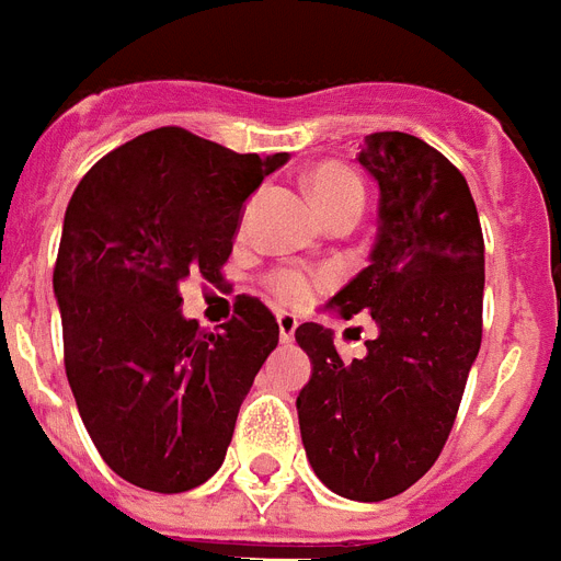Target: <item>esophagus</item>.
<instances>
[{
	"label": "esophagus",
	"instance_id": "1",
	"mask_svg": "<svg viewBox=\"0 0 561 561\" xmlns=\"http://www.w3.org/2000/svg\"><path fill=\"white\" fill-rule=\"evenodd\" d=\"M276 322H279V340H282V343H294L296 325H299V320H296L294 313L279 311V313H276Z\"/></svg>",
	"mask_w": 561,
	"mask_h": 561
}]
</instances>
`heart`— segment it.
I'll use <instances>...</instances> for the list:
<instances>
[{"instance_id":"heart-1","label":"heart","mask_w":561,"mask_h":561,"mask_svg":"<svg viewBox=\"0 0 561 561\" xmlns=\"http://www.w3.org/2000/svg\"><path fill=\"white\" fill-rule=\"evenodd\" d=\"M308 190H311V198L322 218H331L340 209L363 207V184H359V178L345 163H320L308 175ZM267 285H271V290L279 296L282 302L302 305L311 299L320 279H313V276L296 271V267H279V271L271 273Z\"/></svg>"}]
</instances>
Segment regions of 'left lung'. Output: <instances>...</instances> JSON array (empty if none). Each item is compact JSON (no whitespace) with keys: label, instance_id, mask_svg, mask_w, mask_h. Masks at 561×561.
I'll return each instance as SVG.
<instances>
[{"label":"left lung","instance_id":"left-lung-1","mask_svg":"<svg viewBox=\"0 0 561 561\" xmlns=\"http://www.w3.org/2000/svg\"><path fill=\"white\" fill-rule=\"evenodd\" d=\"M380 186L368 267L328 302L377 336L343 363L331 328L302 322L311 380L296 398L313 472L352 502L403 493L438 461L481 348L484 236L467 178L407 131H375L357 154Z\"/></svg>","mask_w":561,"mask_h":561}]
</instances>
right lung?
<instances>
[{
  "mask_svg": "<svg viewBox=\"0 0 561 561\" xmlns=\"http://www.w3.org/2000/svg\"><path fill=\"white\" fill-rule=\"evenodd\" d=\"M285 161L161 126L100 158L68 202L54 265L66 377L98 453L129 484L184 493L225 461L279 325L239 296L213 334L181 313L178 288L221 282L244 202Z\"/></svg>",
  "mask_w": 561,
  "mask_h": 561,
  "instance_id": "1",
  "label": "right lung"
}]
</instances>
